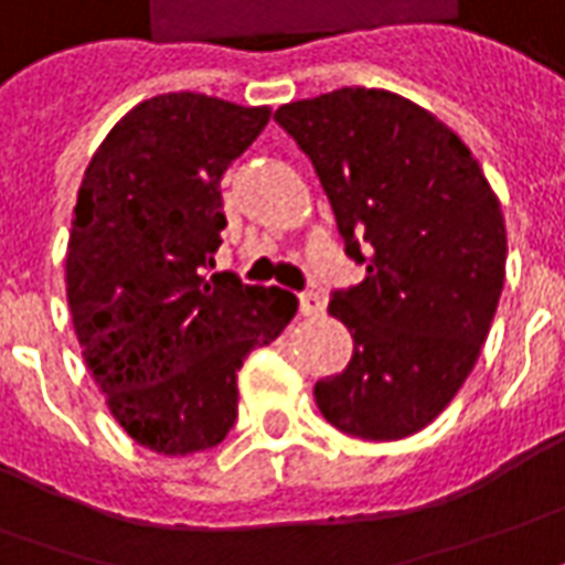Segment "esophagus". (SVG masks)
Listing matches in <instances>:
<instances>
[{"label":"esophagus","mask_w":565,"mask_h":565,"mask_svg":"<svg viewBox=\"0 0 565 565\" xmlns=\"http://www.w3.org/2000/svg\"><path fill=\"white\" fill-rule=\"evenodd\" d=\"M299 311H302L306 318H318V315L323 311L321 294H315V290H309V294H299Z\"/></svg>","instance_id":"obj_1"}]
</instances>
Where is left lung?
I'll list each match as a JSON object with an SVG mask.
<instances>
[{
	"mask_svg": "<svg viewBox=\"0 0 565 565\" xmlns=\"http://www.w3.org/2000/svg\"><path fill=\"white\" fill-rule=\"evenodd\" d=\"M321 177L366 278L333 290L354 351L315 385L323 419L361 440L422 431L475 366L504 284L502 207L471 149L401 94L339 88L275 113Z\"/></svg>",
	"mask_w": 565,
	"mask_h": 565,
	"instance_id": "left-lung-1",
	"label": "left lung"
}]
</instances>
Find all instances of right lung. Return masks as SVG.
<instances>
[{"mask_svg":"<svg viewBox=\"0 0 565 565\" xmlns=\"http://www.w3.org/2000/svg\"><path fill=\"white\" fill-rule=\"evenodd\" d=\"M269 106L159 94L106 134L78 186L66 299L82 358L140 447L189 456L238 419V370L296 315L281 287L214 269L220 180Z\"/></svg>","mask_w":565,"mask_h":565,"instance_id":"right-lung-1","label":"right lung"}]
</instances>
